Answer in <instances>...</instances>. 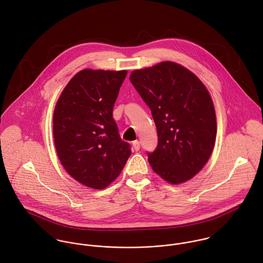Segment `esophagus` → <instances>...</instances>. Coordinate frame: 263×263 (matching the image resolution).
<instances>
[{"label": "esophagus", "mask_w": 263, "mask_h": 263, "mask_svg": "<svg viewBox=\"0 0 263 263\" xmlns=\"http://www.w3.org/2000/svg\"><path fill=\"white\" fill-rule=\"evenodd\" d=\"M133 147H134V149H135V151L140 150V148H141L140 142H139V141H135V142L133 143Z\"/></svg>", "instance_id": "esophagus-1"}]
</instances>
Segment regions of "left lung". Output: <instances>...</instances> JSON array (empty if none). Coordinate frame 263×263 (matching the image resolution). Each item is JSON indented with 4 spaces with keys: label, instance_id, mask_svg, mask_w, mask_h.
<instances>
[{
    "label": "left lung",
    "instance_id": "8db88e82",
    "mask_svg": "<svg viewBox=\"0 0 263 263\" xmlns=\"http://www.w3.org/2000/svg\"><path fill=\"white\" fill-rule=\"evenodd\" d=\"M129 80L150 108L158 146L147 153L153 170L178 184L205 165L217 136L212 98L200 80L184 67L163 62L134 71Z\"/></svg>",
    "mask_w": 263,
    "mask_h": 263
}]
</instances>
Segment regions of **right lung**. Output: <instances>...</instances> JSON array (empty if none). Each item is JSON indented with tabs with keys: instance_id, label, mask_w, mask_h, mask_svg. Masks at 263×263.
I'll return each mask as SVG.
<instances>
[{
	"instance_id": "right-lung-1",
	"label": "right lung",
	"mask_w": 263,
	"mask_h": 263,
	"mask_svg": "<svg viewBox=\"0 0 263 263\" xmlns=\"http://www.w3.org/2000/svg\"><path fill=\"white\" fill-rule=\"evenodd\" d=\"M126 71L83 70L61 94L53 112V138L60 161L80 183L108 186L120 174L132 150L112 117Z\"/></svg>"
}]
</instances>
